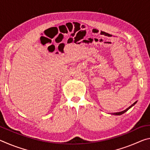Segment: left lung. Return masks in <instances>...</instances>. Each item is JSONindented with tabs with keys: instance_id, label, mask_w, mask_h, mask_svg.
<instances>
[{
	"instance_id": "obj_1",
	"label": "left lung",
	"mask_w": 150,
	"mask_h": 150,
	"mask_svg": "<svg viewBox=\"0 0 150 150\" xmlns=\"http://www.w3.org/2000/svg\"><path fill=\"white\" fill-rule=\"evenodd\" d=\"M136 103H137V101H136V102L134 103H133L132 105L131 106H129L128 108H127L126 109V110H123V111H121V112H115V113H112V114L111 113V115H122V114H124V112H126V111H128V110H129V109H130L131 107H132V106H133L134 105H135V104H136Z\"/></svg>"
}]
</instances>
